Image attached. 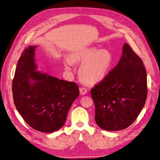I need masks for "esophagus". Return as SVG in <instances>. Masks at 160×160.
I'll list each match as a JSON object with an SVG mask.
<instances>
[{
	"label": "esophagus",
	"instance_id": "obj_1",
	"mask_svg": "<svg viewBox=\"0 0 160 160\" xmlns=\"http://www.w3.org/2000/svg\"><path fill=\"white\" fill-rule=\"evenodd\" d=\"M80 93L81 95H86L88 93V89L85 87H82L80 88Z\"/></svg>",
	"mask_w": 160,
	"mask_h": 160
}]
</instances>
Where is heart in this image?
<instances>
[{"instance_id":"obj_1","label":"heart","mask_w":160,"mask_h":160,"mask_svg":"<svg viewBox=\"0 0 160 160\" xmlns=\"http://www.w3.org/2000/svg\"><path fill=\"white\" fill-rule=\"evenodd\" d=\"M71 60L74 62H83L79 69L81 79L88 83H94L102 80L111 70L113 58L106 49L89 48L73 53ZM72 62L67 60L65 68L70 69Z\"/></svg>"}]
</instances>
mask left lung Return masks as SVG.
<instances>
[{"instance_id": "8db88e82", "label": "left lung", "mask_w": 160, "mask_h": 160, "mask_svg": "<svg viewBox=\"0 0 160 160\" xmlns=\"http://www.w3.org/2000/svg\"><path fill=\"white\" fill-rule=\"evenodd\" d=\"M147 93L143 62L128 44L124 43L119 63L91 89L97 124L108 131L128 128L143 108Z\"/></svg>"}]
</instances>
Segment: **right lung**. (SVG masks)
<instances>
[{"mask_svg": "<svg viewBox=\"0 0 160 160\" xmlns=\"http://www.w3.org/2000/svg\"><path fill=\"white\" fill-rule=\"evenodd\" d=\"M36 46L26 48L17 65L12 83L14 104L30 127L52 133L65 124L69 109L79 95L77 83L36 71Z\"/></svg>", "mask_w": 160, "mask_h": 160, "instance_id": "add662e5", "label": "right lung"}]
</instances>
